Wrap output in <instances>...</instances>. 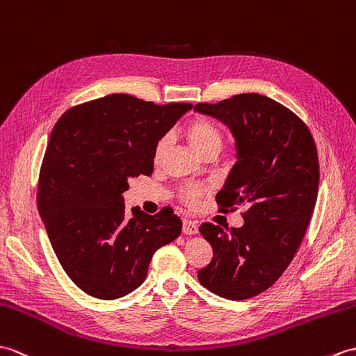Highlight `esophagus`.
Segmentation results:
<instances>
[{
  "label": "esophagus",
  "instance_id": "34e87169",
  "mask_svg": "<svg viewBox=\"0 0 356 356\" xmlns=\"http://www.w3.org/2000/svg\"><path fill=\"white\" fill-rule=\"evenodd\" d=\"M183 233L184 234H196L198 233V224L192 219H184L183 220Z\"/></svg>",
  "mask_w": 356,
  "mask_h": 356
}]
</instances>
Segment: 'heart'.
I'll return each instance as SVG.
<instances>
[{"mask_svg": "<svg viewBox=\"0 0 356 356\" xmlns=\"http://www.w3.org/2000/svg\"><path fill=\"white\" fill-rule=\"evenodd\" d=\"M186 137L188 140V143H191L196 151V154L204 158L210 154H218L220 146H222V137H220L218 129L207 120H204V118H195V120L187 124ZM169 143L170 140L168 136L158 141L154 152L155 164H160L163 161L165 152H168ZM205 195H209V188L186 187L179 192V201L187 205V207H196Z\"/></svg>", "mask_w": 356, "mask_h": 356, "instance_id": "1", "label": "heart"}]
</instances>
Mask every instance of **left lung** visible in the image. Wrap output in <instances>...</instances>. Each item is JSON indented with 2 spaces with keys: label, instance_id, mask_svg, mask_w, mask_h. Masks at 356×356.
Returning <instances> with one entry per match:
<instances>
[{
  "label": "left lung",
  "instance_id": "8db88e82",
  "mask_svg": "<svg viewBox=\"0 0 356 356\" xmlns=\"http://www.w3.org/2000/svg\"><path fill=\"white\" fill-rule=\"evenodd\" d=\"M195 109L225 123L238 145L239 161L216 196L219 211L247 207L241 228L200 225L213 257L198 280L219 297L247 300L279 280L305 238L318 193L317 146L302 118L260 94Z\"/></svg>",
  "mask_w": 356,
  "mask_h": 356
}]
</instances>
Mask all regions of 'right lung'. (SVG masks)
<instances>
[{"mask_svg":"<svg viewBox=\"0 0 356 356\" xmlns=\"http://www.w3.org/2000/svg\"><path fill=\"white\" fill-rule=\"evenodd\" d=\"M192 104L156 105L109 94L70 108L54 124L39 170L38 210L68 277L86 294L114 300L145 282L154 252L183 222L170 207L132 209L129 179L154 172L155 146Z\"/></svg>","mask_w":356,"mask_h":356,"instance_id":"right-lung-1","label":"right lung"}]
</instances>
